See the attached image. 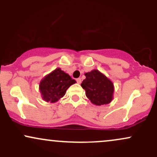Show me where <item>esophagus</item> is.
Segmentation results:
<instances>
[{
	"label": "esophagus",
	"instance_id": "1",
	"mask_svg": "<svg viewBox=\"0 0 157 157\" xmlns=\"http://www.w3.org/2000/svg\"><path fill=\"white\" fill-rule=\"evenodd\" d=\"M76 80H77V82L78 84H80L81 83V81H82V80H81V78H77Z\"/></svg>",
	"mask_w": 157,
	"mask_h": 157
}]
</instances>
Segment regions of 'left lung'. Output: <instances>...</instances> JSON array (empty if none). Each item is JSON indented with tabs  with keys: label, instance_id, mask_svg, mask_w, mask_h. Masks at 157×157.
<instances>
[{
	"label": "left lung",
	"instance_id": "left-lung-1",
	"mask_svg": "<svg viewBox=\"0 0 157 157\" xmlns=\"http://www.w3.org/2000/svg\"><path fill=\"white\" fill-rule=\"evenodd\" d=\"M86 79L81 83L86 95L93 104L101 105L109 104L113 100L114 91L111 80L98 70H92L85 74Z\"/></svg>",
	"mask_w": 157,
	"mask_h": 157
}]
</instances>
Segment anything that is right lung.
<instances>
[{
	"label": "right lung",
	"mask_w": 157,
	"mask_h": 157,
	"mask_svg": "<svg viewBox=\"0 0 157 157\" xmlns=\"http://www.w3.org/2000/svg\"><path fill=\"white\" fill-rule=\"evenodd\" d=\"M76 81L60 68L48 74L40 82L39 89L43 100L48 102H57L66 94L67 90Z\"/></svg>",
	"instance_id": "add662e5"
}]
</instances>
